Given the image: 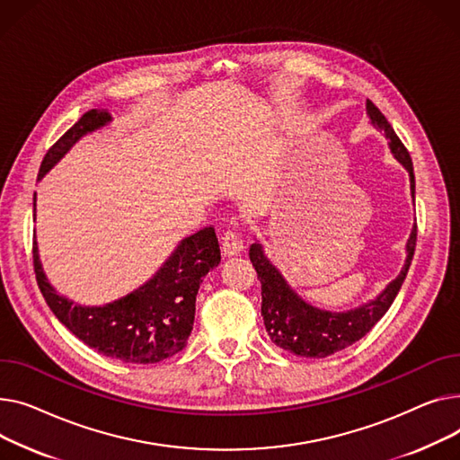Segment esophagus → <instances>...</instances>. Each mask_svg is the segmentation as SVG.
<instances>
[{
	"label": "esophagus",
	"mask_w": 460,
	"mask_h": 460,
	"mask_svg": "<svg viewBox=\"0 0 460 460\" xmlns=\"http://www.w3.org/2000/svg\"><path fill=\"white\" fill-rule=\"evenodd\" d=\"M223 254L225 256H237L241 251H243V241H241V237H239V234L237 232H234V230H226L225 234H223Z\"/></svg>",
	"instance_id": "34e87169"
}]
</instances>
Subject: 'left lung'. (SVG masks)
I'll return each mask as SVG.
<instances>
[{"label": "left lung", "instance_id": "1", "mask_svg": "<svg viewBox=\"0 0 460 460\" xmlns=\"http://www.w3.org/2000/svg\"><path fill=\"white\" fill-rule=\"evenodd\" d=\"M366 110L371 124L386 133V137L390 139V150L395 159L409 171L411 193L414 199L416 183L409 150L404 148L386 117L371 100H367ZM416 235L418 226L414 225L407 241V260H404V265L395 280H392L376 299L347 312H327L305 303L289 288L279 269L267 260L260 243H252L249 258L256 269L258 280L261 282V315L269 338L288 353L306 358L331 357L364 338L376 325V321L388 312L404 279H407L416 249Z\"/></svg>", "mask_w": 460, "mask_h": 460}]
</instances>
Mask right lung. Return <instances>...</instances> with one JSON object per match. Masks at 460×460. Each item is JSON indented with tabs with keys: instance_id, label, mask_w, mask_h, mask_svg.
Masks as SVG:
<instances>
[{
	"instance_id": "1",
	"label": "right lung",
	"mask_w": 460,
	"mask_h": 460,
	"mask_svg": "<svg viewBox=\"0 0 460 460\" xmlns=\"http://www.w3.org/2000/svg\"><path fill=\"white\" fill-rule=\"evenodd\" d=\"M111 122L110 111L91 110L53 145L39 171V181L56 167L84 135ZM33 195V211H35ZM35 217V213H33ZM221 261L219 239L213 226L180 241L174 252L141 288L103 306H84L59 295L46 275L33 241L37 284L49 310L63 325L100 355L124 364H155L185 347L193 331L195 303L202 279Z\"/></svg>"
}]
</instances>
